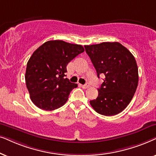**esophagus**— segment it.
<instances>
[{
	"instance_id": "1",
	"label": "esophagus",
	"mask_w": 156,
	"mask_h": 156,
	"mask_svg": "<svg viewBox=\"0 0 156 156\" xmlns=\"http://www.w3.org/2000/svg\"><path fill=\"white\" fill-rule=\"evenodd\" d=\"M81 86H82L83 88L86 89V88H88L89 87H90V84H89V83H86L85 85H81Z\"/></svg>"
}]
</instances>
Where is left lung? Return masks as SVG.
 <instances>
[{
    "instance_id": "1",
    "label": "left lung",
    "mask_w": 156,
    "mask_h": 156,
    "mask_svg": "<svg viewBox=\"0 0 156 156\" xmlns=\"http://www.w3.org/2000/svg\"><path fill=\"white\" fill-rule=\"evenodd\" d=\"M100 78L105 76L97 98L90 104L98 113L111 116L122 112L133 97L138 83V69L133 54L118 42L85 45Z\"/></svg>"
}]
</instances>
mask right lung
Wrapping results in <instances>:
<instances>
[{
	"instance_id": "1",
	"label": "right lung",
	"mask_w": 156,
	"mask_h": 156,
	"mask_svg": "<svg viewBox=\"0 0 156 156\" xmlns=\"http://www.w3.org/2000/svg\"><path fill=\"white\" fill-rule=\"evenodd\" d=\"M81 45L49 41L33 52L27 63L26 83L32 102L39 108L53 111L68 101L78 85L66 78V66L84 52Z\"/></svg>"
}]
</instances>
